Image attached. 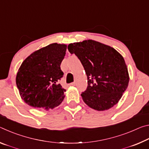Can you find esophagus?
Wrapping results in <instances>:
<instances>
[{
  "label": "esophagus",
  "mask_w": 149,
  "mask_h": 149,
  "mask_svg": "<svg viewBox=\"0 0 149 149\" xmlns=\"http://www.w3.org/2000/svg\"><path fill=\"white\" fill-rule=\"evenodd\" d=\"M71 85H72V86H75V85H76V82L74 81L73 83H71V84H70Z\"/></svg>",
  "instance_id": "1"
}]
</instances>
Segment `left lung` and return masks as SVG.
<instances>
[{"instance_id": "8db88e82", "label": "left lung", "mask_w": 149, "mask_h": 149, "mask_svg": "<svg viewBox=\"0 0 149 149\" xmlns=\"http://www.w3.org/2000/svg\"><path fill=\"white\" fill-rule=\"evenodd\" d=\"M68 49L79 59L87 74V89L81 94L85 104L98 111L116 104L130 81L122 55L114 48L93 40L71 43Z\"/></svg>"}]
</instances>
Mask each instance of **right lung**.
<instances>
[{"mask_svg": "<svg viewBox=\"0 0 149 149\" xmlns=\"http://www.w3.org/2000/svg\"><path fill=\"white\" fill-rule=\"evenodd\" d=\"M67 45L52 43L37 50L22 62L16 75L22 99L34 108L52 109L60 104L65 91L59 84L64 73L60 64Z\"/></svg>", "mask_w": 149, "mask_h": 149, "instance_id": "add662e5", "label": "right lung"}]
</instances>
